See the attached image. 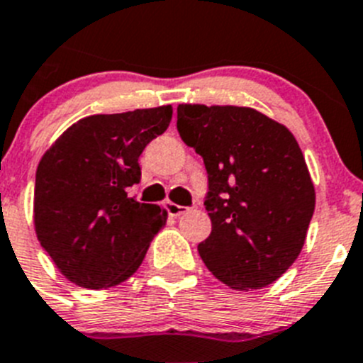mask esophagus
I'll list each match as a JSON object with an SVG mask.
<instances>
[{
  "instance_id": "34e87169",
  "label": "esophagus",
  "mask_w": 363,
  "mask_h": 363,
  "mask_svg": "<svg viewBox=\"0 0 363 363\" xmlns=\"http://www.w3.org/2000/svg\"><path fill=\"white\" fill-rule=\"evenodd\" d=\"M164 208H166V211H168L169 217H179V215H182L186 210H188L186 206H179V204H175V202H166Z\"/></svg>"
}]
</instances>
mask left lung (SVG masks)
I'll return each instance as SVG.
<instances>
[{
	"instance_id": "8db88e82",
	"label": "left lung",
	"mask_w": 363,
	"mask_h": 363,
	"mask_svg": "<svg viewBox=\"0 0 363 363\" xmlns=\"http://www.w3.org/2000/svg\"><path fill=\"white\" fill-rule=\"evenodd\" d=\"M177 130L208 174L211 233L197 247L206 267L233 289L273 284L302 251L315 211L296 139L246 106L179 104Z\"/></svg>"
}]
</instances>
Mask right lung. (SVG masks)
Returning <instances> with one entry per match:
<instances>
[{
  "label": "right lung",
  "mask_w": 363,
  "mask_h": 363,
  "mask_svg": "<svg viewBox=\"0 0 363 363\" xmlns=\"http://www.w3.org/2000/svg\"><path fill=\"white\" fill-rule=\"evenodd\" d=\"M172 106L77 121L47 150L34 188L38 240L70 282L116 286L141 266L166 222L157 204L128 197L141 181L139 155L166 132Z\"/></svg>",
  "instance_id": "right-lung-1"
}]
</instances>
